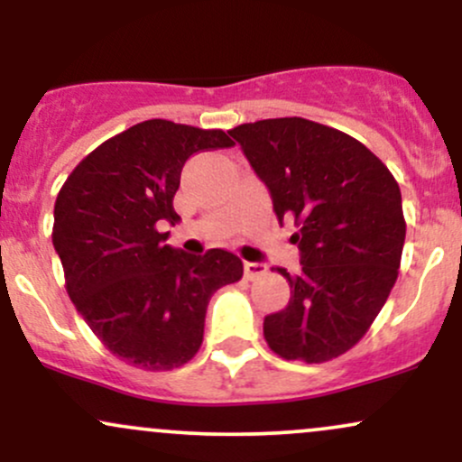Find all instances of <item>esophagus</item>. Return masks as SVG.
<instances>
[{"mask_svg":"<svg viewBox=\"0 0 462 462\" xmlns=\"http://www.w3.org/2000/svg\"><path fill=\"white\" fill-rule=\"evenodd\" d=\"M243 272H245L247 280L261 278V275L267 273V264H263V263H243Z\"/></svg>","mask_w":462,"mask_h":462,"instance_id":"1","label":"esophagus"}]
</instances>
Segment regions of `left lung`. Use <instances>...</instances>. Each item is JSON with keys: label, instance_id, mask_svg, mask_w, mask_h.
<instances>
[{"label": "left lung", "instance_id": "obj_1", "mask_svg": "<svg viewBox=\"0 0 462 462\" xmlns=\"http://www.w3.org/2000/svg\"><path fill=\"white\" fill-rule=\"evenodd\" d=\"M230 136L267 184L280 224L298 226L301 272L278 269L291 300L264 317V341L284 360L341 356L397 280L406 221L395 178L360 141L301 116L243 124Z\"/></svg>", "mask_w": 462, "mask_h": 462}]
</instances>
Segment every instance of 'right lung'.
I'll list each match as a JSON object with an SVG mask.
<instances>
[{"mask_svg": "<svg viewBox=\"0 0 462 462\" xmlns=\"http://www.w3.org/2000/svg\"><path fill=\"white\" fill-rule=\"evenodd\" d=\"M232 145L224 130L143 121L95 147L58 193L51 241L69 298L95 337L132 367L189 363L213 293L241 280L243 263L232 252L184 254L161 230L180 219L173 195L184 162Z\"/></svg>", "mask_w": 462, "mask_h": 462, "instance_id": "1", "label": "right lung"}]
</instances>
